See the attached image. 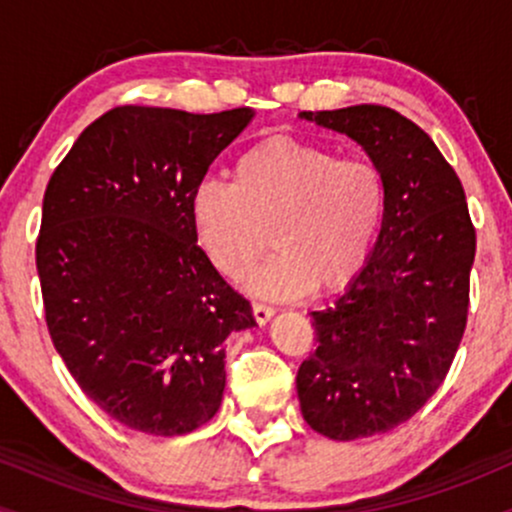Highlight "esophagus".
I'll list each match as a JSON object with an SVG mask.
<instances>
[{"label": "esophagus", "instance_id": "obj_1", "mask_svg": "<svg viewBox=\"0 0 512 512\" xmlns=\"http://www.w3.org/2000/svg\"><path fill=\"white\" fill-rule=\"evenodd\" d=\"M252 315H255V320L260 322V325H267V322L272 320L274 308L267 303H252Z\"/></svg>", "mask_w": 512, "mask_h": 512}]
</instances>
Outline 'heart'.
<instances>
[{
  "instance_id": "heart-1",
  "label": "heart",
  "mask_w": 512,
  "mask_h": 512,
  "mask_svg": "<svg viewBox=\"0 0 512 512\" xmlns=\"http://www.w3.org/2000/svg\"><path fill=\"white\" fill-rule=\"evenodd\" d=\"M385 207L387 185L373 161L279 134L236 158L233 182H199L190 221L199 248L231 279L262 255L269 231L276 252L245 284L267 298H296L342 291L361 274Z\"/></svg>"
}]
</instances>
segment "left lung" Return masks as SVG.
Instances as JSON below:
<instances>
[{
  "label": "left lung",
  "mask_w": 512,
  "mask_h": 512,
  "mask_svg": "<svg viewBox=\"0 0 512 512\" xmlns=\"http://www.w3.org/2000/svg\"><path fill=\"white\" fill-rule=\"evenodd\" d=\"M366 149L383 170L385 219L361 274L315 310V351L296 390L303 419L332 440L409 421L448 375L467 327L477 233L462 182L419 125L383 105L301 113Z\"/></svg>",
  "instance_id": "1"
}]
</instances>
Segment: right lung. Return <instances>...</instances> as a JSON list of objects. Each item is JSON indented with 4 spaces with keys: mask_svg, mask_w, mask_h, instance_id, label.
I'll return each mask as SVG.
<instances>
[{
    "mask_svg": "<svg viewBox=\"0 0 512 512\" xmlns=\"http://www.w3.org/2000/svg\"><path fill=\"white\" fill-rule=\"evenodd\" d=\"M252 115L120 105L79 134L45 190L35 264L52 344L88 399L134 431L207 424L226 387L223 342L255 325L190 221L192 192Z\"/></svg>",
    "mask_w": 512,
    "mask_h": 512,
    "instance_id": "add662e5",
    "label": "right lung"
}]
</instances>
